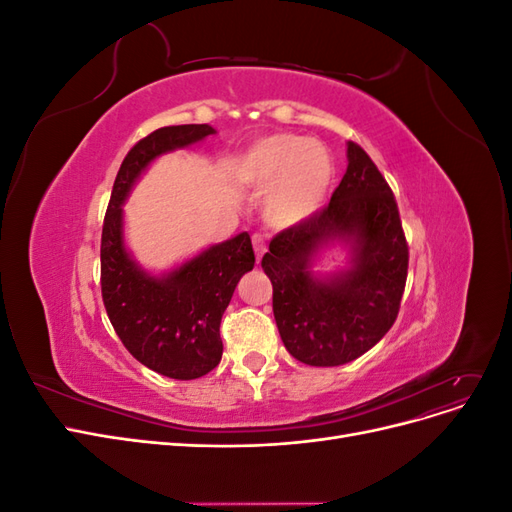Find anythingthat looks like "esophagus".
Listing matches in <instances>:
<instances>
[{
  "label": "esophagus",
  "instance_id": "34e87169",
  "mask_svg": "<svg viewBox=\"0 0 512 512\" xmlns=\"http://www.w3.org/2000/svg\"><path fill=\"white\" fill-rule=\"evenodd\" d=\"M252 245H254V252H256V258L260 260V258H262V254H265V252H267V241H265V237H262V235H258V232H256V235H252Z\"/></svg>",
  "mask_w": 512,
  "mask_h": 512
}]
</instances>
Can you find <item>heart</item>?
Returning a JSON list of instances; mask_svg holds the SVG:
<instances>
[{"label":"heart","mask_w":512,"mask_h":512,"mask_svg":"<svg viewBox=\"0 0 512 512\" xmlns=\"http://www.w3.org/2000/svg\"><path fill=\"white\" fill-rule=\"evenodd\" d=\"M232 179L247 188H265V218L277 228L307 222L329 196L335 166L320 141L271 134L252 143L232 162Z\"/></svg>","instance_id":"1"}]
</instances>
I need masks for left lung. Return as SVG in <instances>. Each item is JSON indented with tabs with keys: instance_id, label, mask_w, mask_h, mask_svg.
Here are the masks:
<instances>
[{
	"instance_id": "1",
	"label": "left lung",
	"mask_w": 512,
	"mask_h": 512,
	"mask_svg": "<svg viewBox=\"0 0 512 512\" xmlns=\"http://www.w3.org/2000/svg\"><path fill=\"white\" fill-rule=\"evenodd\" d=\"M342 183L314 218L280 232L262 256L273 284V316L294 359L337 367L359 359L393 327L408 277V243L395 196L376 164L346 145ZM335 244L347 267L315 271Z\"/></svg>"
}]
</instances>
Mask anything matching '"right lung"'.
I'll use <instances>...</instances> for the list:
<instances>
[{
    "label": "right lung",
    "instance_id": "add662e5",
    "mask_svg": "<svg viewBox=\"0 0 512 512\" xmlns=\"http://www.w3.org/2000/svg\"><path fill=\"white\" fill-rule=\"evenodd\" d=\"M215 134L209 123L160 128L138 141L117 173L102 228V299L108 320L136 361L175 380L209 374L222 359L220 322L241 277L254 269L247 232L160 275L138 265L123 237V205L160 156Z\"/></svg>",
    "mask_w": 512,
    "mask_h": 512
}]
</instances>
